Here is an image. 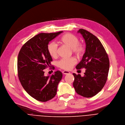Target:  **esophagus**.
<instances>
[{
  "mask_svg": "<svg viewBox=\"0 0 125 125\" xmlns=\"http://www.w3.org/2000/svg\"><path fill=\"white\" fill-rule=\"evenodd\" d=\"M62 73H63V74H64V75H68V74H69V73H70V72L67 71H63Z\"/></svg>",
  "mask_w": 125,
  "mask_h": 125,
  "instance_id": "1",
  "label": "esophagus"
}]
</instances>
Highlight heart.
Returning <instances> with one entry per match:
<instances>
[{
    "label": "heart",
    "mask_w": 125,
    "mask_h": 125,
    "mask_svg": "<svg viewBox=\"0 0 125 125\" xmlns=\"http://www.w3.org/2000/svg\"><path fill=\"white\" fill-rule=\"evenodd\" d=\"M61 42L71 49L73 52L77 56H80L83 52L84 48L79 44V41L76 36L70 33L64 35L61 39ZM47 50L50 56L55 57L58 53L57 45L54 42H52L47 46ZM76 63V60L73 58L62 59L58 62V66L64 70H69Z\"/></svg>",
    "instance_id": "obj_1"
}]
</instances>
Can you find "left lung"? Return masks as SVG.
Returning <instances> with one entry per match:
<instances>
[{"mask_svg":"<svg viewBox=\"0 0 125 125\" xmlns=\"http://www.w3.org/2000/svg\"><path fill=\"white\" fill-rule=\"evenodd\" d=\"M84 39L86 48L81 61L76 68H85L84 75L73 73L75 79L73 86L76 93L86 98L92 97L103 89L107 80L109 60L103 45L99 39L83 29L78 31Z\"/></svg>","mask_w":125,"mask_h":125,"instance_id":"obj_1","label":"left lung"}]
</instances>
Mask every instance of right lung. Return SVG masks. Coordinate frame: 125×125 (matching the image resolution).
Masks as SVG:
<instances>
[{
    "mask_svg": "<svg viewBox=\"0 0 125 125\" xmlns=\"http://www.w3.org/2000/svg\"><path fill=\"white\" fill-rule=\"evenodd\" d=\"M62 32L37 34L22 46L18 53L17 71L21 83L30 96L42 102L54 97L62 79L61 72L58 71L52 76H45L44 71L52 61L47 46Z\"/></svg>",
    "mask_w": 125,
    "mask_h": 125,
    "instance_id": "add662e5",
    "label": "right lung"
}]
</instances>
